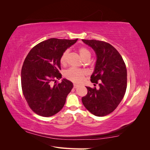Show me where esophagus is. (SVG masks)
<instances>
[{
    "instance_id": "1",
    "label": "esophagus",
    "mask_w": 150,
    "mask_h": 150,
    "mask_svg": "<svg viewBox=\"0 0 150 150\" xmlns=\"http://www.w3.org/2000/svg\"><path fill=\"white\" fill-rule=\"evenodd\" d=\"M79 86V85L78 84H74V88H77Z\"/></svg>"
}]
</instances>
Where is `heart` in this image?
I'll list each match as a JSON object with an SVG mask.
<instances>
[{"label":"heart","mask_w":150,"mask_h":150,"mask_svg":"<svg viewBox=\"0 0 150 150\" xmlns=\"http://www.w3.org/2000/svg\"><path fill=\"white\" fill-rule=\"evenodd\" d=\"M78 52L79 56L83 59V60L86 59L87 58L91 57V52L89 50L84 47H81L79 48ZM68 54H69V51L66 50L62 54V55L60 58V63L62 65H65L67 62V58ZM86 74V72L84 70H81L76 69V68H70L65 72V77L71 80L72 82L79 83L82 82L84 79V77Z\"/></svg>","instance_id":"heart-1"}]
</instances>
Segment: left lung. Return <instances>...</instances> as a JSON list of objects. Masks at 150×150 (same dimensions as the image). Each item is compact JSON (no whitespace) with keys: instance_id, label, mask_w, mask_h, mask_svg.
<instances>
[{"instance_id":"left-lung-1","label":"left lung","mask_w":150,"mask_h":150,"mask_svg":"<svg viewBox=\"0 0 150 150\" xmlns=\"http://www.w3.org/2000/svg\"><path fill=\"white\" fill-rule=\"evenodd\" d=\"M96 54V61L91 81L99 89L86 86L88 94L82 98L85 108L96 116H104L114 111L124 98L127 86V70L118 51L106 42L82 40Z\"/></svg>"}]
</instances>
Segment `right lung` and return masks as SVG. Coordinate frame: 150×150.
Listing matches in <instances>:
<instances>
[{
  "label": "right lung",
  "mask_w": 150,
  "mask_h": 150,
  "mask_svg": "<svg viewBox=\"0 0 150 150\" xmlns=\"http://www.w3.org/2000/svg\"><path fill=\"white\" fill-rule=\"evenodd\" d=\"M74 40L51 38L36 45L25 57L21 71V85L24 98L36 114L50 117L60 111L73 88L71 81L62 79L51 85L62 74L60 58Z\"/></svg>",
  "instance_id": "obj_1"
}]
</instances>
